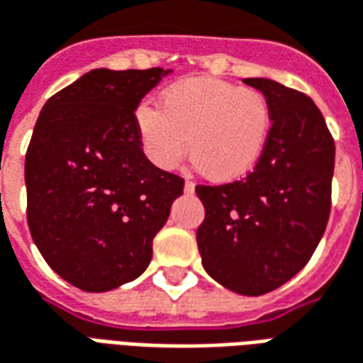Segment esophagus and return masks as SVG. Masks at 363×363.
Returning a JSON list of instances; mask_svg holds the SVG:
<instances>
[{"instance_id":"34e87169","label":"esophagus","mask_w":363,"mask_h":363,"mask_svg":"<svg viewBox=\"0 0 363 363\" xmlns=\"http://www.w3.org/2000/svg\"><path fill=\"white\" fill-rule=\"evenodd\" d=\"M184 189H186V194H194L195 191V184L189 179V177L186 179V186H184Z\"/></svg>"}]
</instances>
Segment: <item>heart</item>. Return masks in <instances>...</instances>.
<instances>
[{
  "label": "heart",
  "mask_w": 363,
  "mask_h": 363,
  "mask_svg": "<svg viewBox=\"0 0 363 363\" xmlns=\"http://www.w3.org/2000/svg\"><path fill=\"white\" fill-rule=\"evenodd\" d=\"M135 127L154 166L174 169L189 148L203 176L233 182L258 164L272 130V109L258 89L201 76L169 86L160 111L140 105Z\"/></svg>",
  "instance_id": "1"
}]
</instances>
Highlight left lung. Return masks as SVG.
<instances>
[{"label": "left lung", "instance_id": "8db88e82", "mask_svg": "<svg viewBox=\"0 0 363 363\" xmlns=\"http://www.w3.org/2000/svg\"><path fill=\"white\" fill-rule=\"evenodd\" d=\"M272 109L258 164L242 179L197 186L203 268L240 295H264L299 274L330 215L334 138L315 101L268 78H246Z\"/></svg>", "mask_w": 363, "mask_h": 363}]
</instances>
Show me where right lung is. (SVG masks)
Here are the masks:
<instances>
[{
	"label": "right lung",
	"mask_w": 363,
	"mask_h": 363,
	"mask_svg": "<svg viewBox=\"0 0 363 363\" xmlns=\"http://www.w3.org/2000/svg\"><path fill=\"white\" fill-rule=\"evenodd\" d=\"M169 70L97 68L54 94L25 156L27 223L46 264L82 291L140 276L184 177L140 148L135 111Z\"/></svg>",
	"instance_id": "1"
}]
</instances>
